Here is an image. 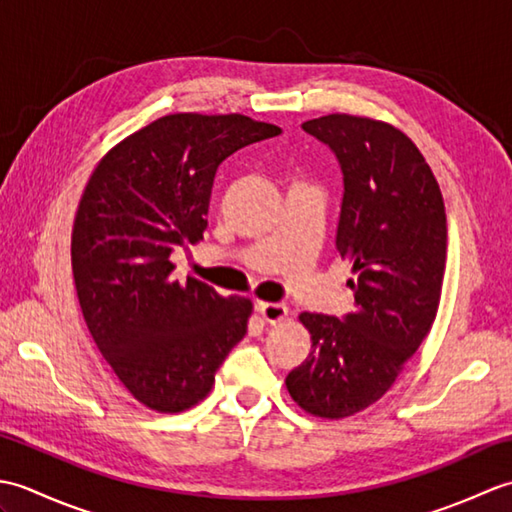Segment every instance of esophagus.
Listing matches in <instances>:
<instances>
[{
    "label": "esophagus",
    "mask_w": 512,
    "mask_h": 512,
    "mask_svg": "<svg viewBox=\"0 0 512 512\" xmlns=\"http://www.w3.org/2000/svg\"><path fill=\"white\" fill-rule=\"evenodd\" d=\"M257 312L262 314V319L268 323H279L286 319L288 306L286 303H270V301H259L257 303Z\"/></svg>",
    "instance_id": "34e87169"
}]
</instances>
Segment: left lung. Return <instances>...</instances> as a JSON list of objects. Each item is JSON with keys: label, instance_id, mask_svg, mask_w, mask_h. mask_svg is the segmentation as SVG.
Here are the masks:
<instances>
[{"label": "left lung", "instance_id": "left-lung-1", "mask_svg": "<svg viewBox=\"0 0 512 512\" xmlns=\"http://www.w3.org/2000/svg\"><path fill=\"white\" fill-rule=\"evenodd\" d=\"M332 149L343 173L336 250L352 262L354 310L343 319L303 312L312 350L286 376L297 405L339 420L394 385L436 319L447 213L418 147L394 125L328 114L301 125Z\"/></svg>", "mask_w": 512, "mask_h": 512}]
</instances>
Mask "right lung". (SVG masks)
Here are the masks:
<instances>
[{"label": "right lung", "mask_w": 512, "mask_h": 512, "mask_svg": "<svg viewBox=\"0 0 512 512\" xmlns=\"http://www.w3.org/2000/svg\"><path fill=\"white\" fill-rule=\"evenodd\" d=\"M281 129L242 114H169L127 136L88 180L72 228L83 319L118 380L160 413L209 394L253 303L173 277L171 253L202 239L217 167Z\"/></svg>", "instance_id": "obj_1"}]
</instances>
